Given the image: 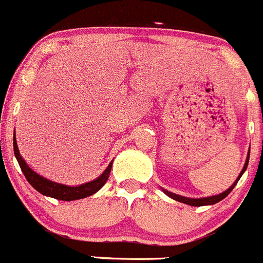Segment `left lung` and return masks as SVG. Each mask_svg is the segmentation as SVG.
I'll list each match as a JSON object with an SVG mask.
<instances>
[{
  "instance_id": "1",
  "label": "left lung",
  "mask_w": 263,
  "mask_h": 263,
  "mask_svg": "<svg viewBox=\"0 0 263 263\" xmlns=\"http://www.w3.org/2000/svg\"><path fill=\"white\" fill-rule=\"evenodd\" d=\"M248 162H249V153H248V158H247V162H245L244 167H242L241 173H240L239 178L236 179V181H235L234 184H232L231 187L228 188L227 191H224L223 193H220V195H217V196H213V197H205V198H188V197H183V196H179V195H175V193H171L168 192V191L163 190V192L166 193V195L168 196V197L174 198V200L179 201V202H183V203H187V205H191V206H203V205H213V203H217L219 202V201H222L223 198L227 197L228 195H230V192H231L232 190L235 188V185L237 184V181H239V179L241 178L242 173H244L245 170H247L248 167Z\"/></svg>"
}]
</instances>
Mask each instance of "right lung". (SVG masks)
I'll use <instances>...</instances> for the list:
<instances>
[{"mask_svg":"<svg viewBox=\"0 0 263 263\" xmlns=\"http://www.w3.org/2000/svg\"><path fill=\"white\" fill-rule=\"evenodd\" d=\"M14 154H15L16 159H18V163L19 166H21L22 171H23L24 176H26V179L28 180V183L31 184L32 187L35 188L37 192H40L41 195L49 196V197L57 198V200L62 201L80 200V198H85L88 197V196H92L93 193H96L97 191L101 190L102 185L106 183L107 178H109V174L110 171H111L112 165V162H110V165L107 166V168L104 171V174H102L100 178L96 179V180L82 184L79 187H68V185H63V184L54 183V181L48 180V179L43 178V176H40L39 174H36L32 168H29V166L24 162L21 153H19L15 136H14Z\"/></svg>","mask_w":263,"mask_h":263,"instance_id":"right-lung-1","label":"right lung"}]
</instances>
